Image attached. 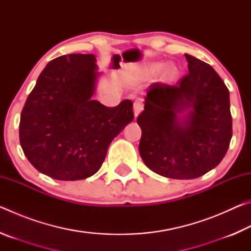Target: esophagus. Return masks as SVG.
<instances>
[{
  "label": "esophagus",
  "instance_id": "esophagus-1",
  "mask_svg": "<svg viewBox=\"0 0 251 251\" xmlns=\"http://www.w3.org/2000/svg\"><path fill=\"white\" fill-rule=\"evenodd\" d=\"M143 108H144L143 100L141 99L136 100L135 103H134V115H135V117H137L139 114H141Z\"/></svg>",
  "mask_w": 251,
  "mask_h": 251
}]
</instances>
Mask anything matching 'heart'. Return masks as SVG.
<instances>
[{"label": "heart", "mask_w": 251, "mask_h": 251, "mask_svg": "<svg viewBox=\"0 0 251 251\" xmlns=\"http://www.w3.org/2000/svg\"><path fill=\"white\" fill-rule=\"evenodd\" d=\"M176 74H177V71H176L175 67L169 66V67H166V70H165V76H166V77L169 78V79L175 77Z\"/></svg>", "instance_id": "obj_1"}]
</instances>
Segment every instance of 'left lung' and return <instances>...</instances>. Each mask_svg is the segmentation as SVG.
Returning a JSON list of instances; mask_svg holds the SVG:
<instances>
[{"mask_svg":"<svg viewBox=\"0 0 251 251\" xmlns=\"http://www.w3.org/2000/svg\"><path fill=\"white\" fill-rule=\"evenodd\" d=\"M189 73L176 85L148 87L139 154L160 176L193 179L223 160L232 136L229 91L207 63L185 54Z\"/></svg>","mask_w":251,"mask_h":251,"instance_id":"1","label":"left lung"}]
</instances>
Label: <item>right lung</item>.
Listing matches in <instances>:
<instances>
[{"mask_svg":"<svg viewBox=\"0 0 251 251\" xmlns=\"http://www.w3.org/2000/svg\"><path fill=\"white\" fill-rule=\"evenodd\" d=\"M93 54H69L46 65L21 114L20 143L37 171L58 180L99 172L109 144L134 120L133 101L107 107L93 100L100 73Z\"/></svg>","mask_w":251,"mask_h":251,"instance_id":"obj_1","label":"right lung"}]
</instances>
